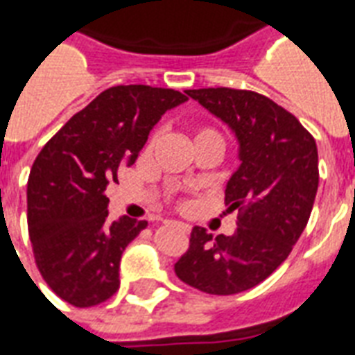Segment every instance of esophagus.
I'll return each instance as SVG.
<instances>
[{
  "label": "esophagus",
  "instance_id": "esophagus-1",
  "mask_svg": "<svg viewBox=\"0 0 355 355\" xmlns=\"http://www.w3.org/2000/svg\"><path fill=\"white\" fill-rule=\"evenodd\" d=\"M164 223H175V225H177L178 229H182L184 232H188V231H189V227L186 225V223H177V221H171V220H166V221H164Z\"/></svg>",
  "mask_w": 355,
  "mask_h": 355
}]
</instances>
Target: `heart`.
<instances>
[{"instance_id": "obj_1", "label": "heart", "mask_w": 355, "mask_h": 355, "mask_svg": "<svg viewBox=\"0 0 355 355\" xmlns=\"http://www.w3.org/2000/svg\"><path fill=\"white\" fill-rule=\"evenodd\" d=\"M154 139H156V132L148 137L147 147L153 145ZM191 141H193V145L201 141H214V143H218V145H223L220 132H218L216 128H212V126H208V124H197V126L191 128Z\"/></svg>"}]
</instances>
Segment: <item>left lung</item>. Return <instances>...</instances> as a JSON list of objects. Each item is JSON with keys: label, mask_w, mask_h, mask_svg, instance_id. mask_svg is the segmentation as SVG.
Masks as SVG:
<instances>
[{"label": "left lung", "mask_w": 355, "mask_h": 355, "mask_svg": "<svg viewBox=\"0 0 355 355\" xmlns=\"http://www.w3.org/2000/svg\"><path fill=\"white\" fill-rule=\"evenodd\" d=\"M186 94L234 130L242 166L225 189V205L238 210L234 234L214 238L196 227L175 274L197 291L231 296L266 279L304 232L318 188L316 143L291 112L255 91Z\"/></svg>", "instance_id": "1"}]
</instances>
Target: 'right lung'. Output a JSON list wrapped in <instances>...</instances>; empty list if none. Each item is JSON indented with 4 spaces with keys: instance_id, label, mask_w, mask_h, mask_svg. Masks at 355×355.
Instances as JSON below:
<instances>
[{
    "instance_id": "add662e5",
    "label": "right lung",
    "mask_w": 355,
    "mask_h": 355,
    "mask_svg": "<svg viewBox=\"0 0 355 355\" xmlns=\"http://www.w3.org/2000/svg\"><path fill=\"white\" fill-rule=\"evenodd\" d=\"M188 96L175 89L115 85L78 112L35 158L27 178V229L42 279L85 309L119 291L124 248L147 221L107 220L105 188L119 182L159 117Z\"/></svg>"
}]
</instances>
